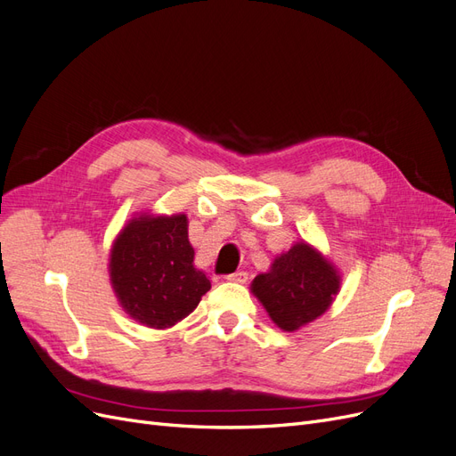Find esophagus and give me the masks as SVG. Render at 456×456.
<instances>
[{
  "mask_svg": "<svg viewBox=\"0 0 456 456\" xmlns=\"http://www.w3.org/2000/svg\"><path fill=\"white\" fill-rule=\"evenodd\" d=\"M228 281H233V283H245L247 281V272H233L230 275H226Z\"/></svg>",
  "mask_w": 456,
  "mask_h": 456,
  "instance_id": "esophagus-1",
  "label": "esophagus"
}]
</instances>
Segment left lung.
<instances>
[{"mask_svg":"<svg viewBox=\"0 0 456 456\" xmlns=\"http://www.w3.org/2000/svg\"><path fill=\"white\" fill-rule=\"evenodd\" d=\"M340 291V273L306 241L275 256L266 273H258L251 293L283 330H298L323 315Z\"/></svg>","mask_w":456,"mask_h":456,"instance_id":"left-lung-1","label":"left lung"}]
</instances>
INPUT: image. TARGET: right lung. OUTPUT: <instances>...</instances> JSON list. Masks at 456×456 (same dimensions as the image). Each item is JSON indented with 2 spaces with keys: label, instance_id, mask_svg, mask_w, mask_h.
Wrapping results in <instances>:
<instances>
[{
  "label": "right lung",
  "instance_id": "1",
  "mask_svg": "<svg viewBox=\"0 0 456 456\" xmlns=\"http://www.w3.org/2000/svg\"><path fill=\"white\" fill-rule=\"evenodd\" d=\"M108 272L121 308L151 329L183 322L211 289L194 266L186 215L131 218L114 240Z\"/></svg>",
  "mask_w": 456,
  "mask_h": 456
}]
</instances>
